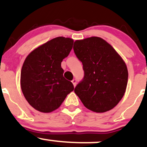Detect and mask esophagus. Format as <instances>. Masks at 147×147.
Here are the masks:
<instances>
[{
	"mask_svg": "<svg viewBox=\"0 0 147 147\" xmlns=\"http://www.w3.org/2000/svg\"><path fill=\"white\" fill-rule=\"evenodd\" d=\"M72 84H73L74 87H75V86H76V84H77V80H76V79L72 80Z\"/></svg>",
	"mask_w": 147,
	"mask_h": 147,
	"instance_id": "1",
	"label": "esophagus"
}]
</instances>
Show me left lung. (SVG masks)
<instances>
[{"mask_svg":"<svg viewBox=\"0 0 147 147\" xmlns=\"http://www.w3.org/2000/svg\"><path fill=\"white\" fill-rule=\"evenodd\" d=\"M73 49L84 72L75 87V94L93 112L113 109L127 88L128 70L124 61L112 45L99 37L76 40Z\"/></svg>","mask_w":147,"mask_h":147,"instance_id":"obj_1","label":"left lung"}]
</instances>
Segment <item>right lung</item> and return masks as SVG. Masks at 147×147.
Here are the masks:
<instances>
[{"mask_svg":"<svg viewBox=\"0 0 147 147\" xmlns=\"http://www.w3.org/2000/svg\"><path fill=\"white\" fill-rule=\"evenodd\" d=\"M74 40L57 37L32 50L25 60L20 86L25 98L36 110L48 113L57 109L74 86L63 77V60L68 56Z\"/></svg>","mask_w":147,"mask_h":147,"instance_id":"right-lung-1","label":"right lung"}]
</instances>
